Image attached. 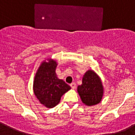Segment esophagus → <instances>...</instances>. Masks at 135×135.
I'll return each instance as SVG.
<instances>
[{
  "label": "esophagus",
  "mask_w": 135,
  "mask_h": 135,
  "mask_svg": "<svg viewBox=\"0 0 135 135\" xmlns=\"http://www.w3.org/2000/svg\"><path fill=\"white\" fill-rule=\"evenodd\" d=\"M70 86L71 87V89H75L76 87V84L75 82H72L71 84H70Z\"/></svg>",
  "instance_id": "1"
}]
</instances>
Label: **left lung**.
I'll return each mask as SVG.
<instances>
[{"instance_id":"left-lung-1","label":"left lung","mask_w":135,"mask_h":135,"mask_svg":"<svg viewBox=\"0 0 135 135\" xmlns=\"http://www.w3.org/2000/svg\"><path fill=\"white\" fill-rule=\"evenodd\" d=\"M81 100L86 105L98 104L102 99L103 88L102 82L93 70H88L82 78V84L78 86Z\"/></svg>"}]
</instances>
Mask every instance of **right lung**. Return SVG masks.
Returning <instances> with one entry per match:
<instances>
[{
  "label": "right lung",
  "instance_id": "add662e5",
  "mask_svg": "<svg viewBox=\"0 0 135 135\" xmlns=\"http://www.w3.org/2000/svg\"><path fill=\"white\" fill-rule=\"evenodd\" d=\"M57 62L53 59H49V62H42L34 78V95L41 104L48 108L57 105L62 95L71 89L63 80L57 77Z\"/></svg>",
  "mask_w": 135,
  "mask_h": 135
}]
</instances>
